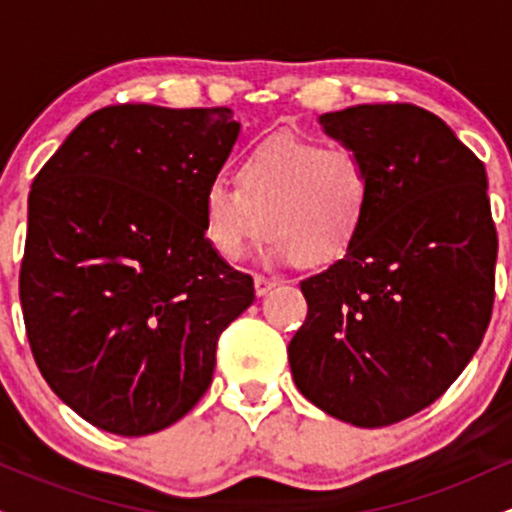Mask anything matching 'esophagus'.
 Wrapping results in <instances>:
<instances>
[{"mask_svg":"<svg viewBox=\"0 0 512 512\" xmlns=\"http://www.w3.org/2000/svg\"><path fill=\"white\" fill-rule=\"evenodd\" d=\"M276 286V279H267V276H255V293L257 296H267L269 291H272Z\"/></svg>","mask_w":512,"mask_h":512,"instance_id":"34e87169","label":"esophagus"}]
</instances>
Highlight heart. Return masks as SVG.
<instances>
[{"instance_id":"b5f03b06","label":"heart","mask_w":512,"mask_h":512,"mask_svg":"<svg viewBox=\"0 0 512 512\" xmlns=\"http://www.w3.org/2000/svg\"><path fill=\"white\" fill-rule=\"evenodd\" d=\"M238 187L214 180L202 195L204 233L238 262L264 233L276 262L322 267L342 260L366 226L373 173L344 144L279 134L255 144L236 168Z\"/></svg>"}]
</instances>
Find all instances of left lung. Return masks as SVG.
I'll list each match as a JSON object with an SVG mask.
<instances>
[{
  "label": "left lung",
  "instance_id": "1",
  "mask_svg": "<svg viewBox=\"0 0 512 512\" xmlns=\"http://www.w3.org/2000/svg\"><path fill=\"white\" fill-rule=\"evenodd\" d=\"M320 125L366 158L373 204L342 260L301 281L308 317L289 344L291 375L334 419L390 426L436 402L489 327V182L484 163L419 105H354Z\"/></svg>",
  "mask_w": 512,
  "mask_h": 512
}]
</instances>
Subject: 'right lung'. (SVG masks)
<instances>
[{"mask_svg":"<svg viewBox=\"0 0 512 512\" xmlns=\"http://www.w3.org/2000/svg\"><path fill=\"white\" fill-rule=\"evenodd\" d=\"M238 132L228 108L110 105L35 175L23 322L43 378L88 424L132 438L182 419L255 301L204 236L202 195Z\"/></svg>","mask_w":512,"mask_h":512,"instance_id":"add662e5","label":"right lung"}]
</instances>
